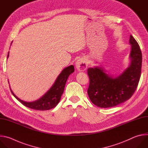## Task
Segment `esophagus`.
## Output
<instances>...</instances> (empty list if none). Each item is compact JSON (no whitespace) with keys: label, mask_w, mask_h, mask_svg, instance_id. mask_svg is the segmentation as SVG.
Returning a JSON list of instances; mask_svg holds the SVG:
<instances>
[{"label":"esophagus","mask_w":148,"mask_h":148,"mask_svg":"<svg viewBox=\"0 0 148 148\" xmlns=\"http://www.w3.org/2000/svg\"><path fill=\"white\" fill-rule=\"evenodd\" d=\"M76 67L79 71H84L87 67V62L86 59L80 58L76 62Z\"/></svg>","instance_id":"34e87169"}]
</instances>
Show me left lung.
<instances>
[{"label": "left lung", "mask_w": 148, "mask_h": 148, "mask_svg": "<svg viewBox=\"0 0 148 148\" xmlns=\"http://www.w3.org/2000/svg\"><path fill=\"white\" fill-rule=\"evenodd\" d=\"M130 65L114 77L101 67L89 68L90 82L87 93L91 101L101 108L112 107L129 100L136 90L140 77L142 56L139 44L131 35Z\"/></svg>", "instance_id": "1"}]
</instances>
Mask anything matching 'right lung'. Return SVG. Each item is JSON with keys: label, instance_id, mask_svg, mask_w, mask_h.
<instances>
[{"label": "right lung", "instance_id": "1", "mask_svg": "<svg viewBox=\"0 0 148 148\" xmlns=\"http://www.w3.org/2000/svg\"><path fill=\"white\" fill-rule=\"evenodd\" d=\"M8 53V58L9 56ZM75 71L74 66L71 65L64 69L49 90L40 99L32 102L24 101L18 98L10 89L12 93L21 104L25 107L36 110H48L54 108L60 102L64 93L66 82L69 76Z\"/></svg>", "mask_w": 148, "mask_h": 148}]
</instances>
